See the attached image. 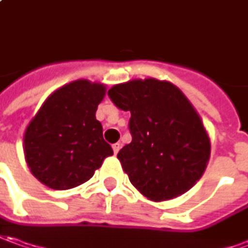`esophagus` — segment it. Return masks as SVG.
<instances>
[{
	"label": "esophagus",
	"mask_w": 248,
	"mask_h": 248,
	"mask_svg": "<svg viewBox=\"0 0 248 248\" xmlns=\"http://www.w3.org/2000/svg\"><path fill=\"white\" fill-rule=\"evenodd\" d=\"M112 150H114V154H118V152H119V150H121V144H119V142H115V144H114V145H112Z\"/></svg>",
	"instance_id": "esophagus-1"
}]
</instances>
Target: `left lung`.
Masks as SVG:
<instances>
[{
	"instance_id": "obj_1",
	"label": "left lung",
	"mask_w": 248,
	"mask_h": 248,
	"mask_svg": "<svg viewBox=\"0 0 248 248\" xmlns=\"http://www.w3.org/2000/svg\"><path fill=\"white\" fill-rule=\"evenodd\" d=\"M108 96L132 114V142L118 159L134 188L154 202L189 191L207 167L211 142L186 96L174 83L155 78L114 85Z\"/></svg>"
}]
</instances>
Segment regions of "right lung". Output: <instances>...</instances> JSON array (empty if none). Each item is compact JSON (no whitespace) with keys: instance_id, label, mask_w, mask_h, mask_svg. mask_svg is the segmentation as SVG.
Instances as JSON below:
<instances>
[{"instance_id":"add662e5","label":"right lung","mask_w":248,"mask_h":248,"mask_svg":"<svg viewBox=\"0 0 248 248\" xmlns=\"http://www.w3.org/2000/svg\"><path fill=\"white\" fill-rule=\"evenodd\" d=\"M104 83L88 79L65 83L44 101L23 136L31 174L56 191L90 180L114 151L96 119L106 96Z\"/></svg>"}]
</instances>
